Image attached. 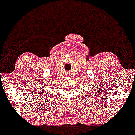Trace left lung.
<instances>
[{
  "mask_svg": "<svg viewBox=\"0 0 135 135\" xmlns=\"http://www.w3.org/2000/svg\"><path fill=\"white\" fill-rule=\"evenodd\" d=\"M100 86H101V85H100ZM97 92V91H96ZM95 94H97V93H95ZM95 96H97V95H95Z\"/></svg>",
  "mask_w": 135,
  "mask_h": 135,
  "instance_id": "8db88e82",
  "label": "left lung"
}]
</instances>
